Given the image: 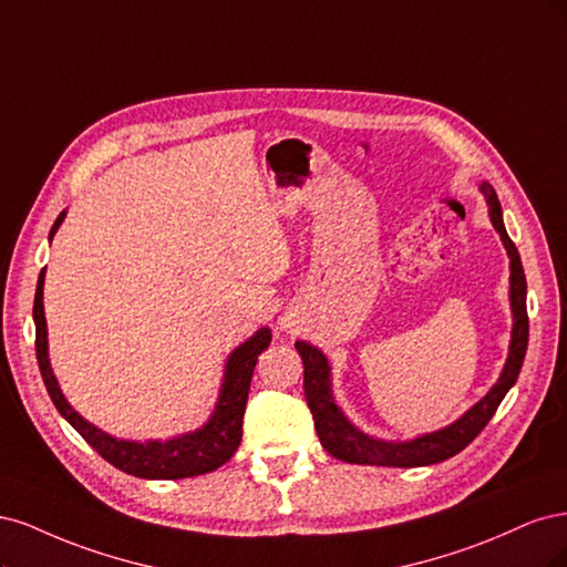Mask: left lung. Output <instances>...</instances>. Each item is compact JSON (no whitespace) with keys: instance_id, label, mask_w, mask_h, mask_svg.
Wrapping results in <instances>:
<instances>
[{"instance_id":"8db88e82","label":"left lung","mask_w":567,"mask_h":567,"mask_svg":"<svg viewBox=\"0 0 567 567\" xmlns=\"http://www.w3.org/2000/svg\"><path fill=\"white\" fill-rule=\"evenodd\" d=\"M487 203L489 221L502 237V245L508 254V301H511V316H514V327H511V341H508V355L504 362V370L497 379L495 386H492L476 405L468 408L460 419H454L452 424L422 433L410 441H381L370 433L360 431L343 410L337 405L334 393H332V364L327 355L318 349V346L308 341H297V351L303 360V393L308 400V408L313 412L316 431L322 447L332 456L349 464H364V466H395V468H414V466H429L445 462L456 452H462L473 437H476L497 412L499 403L508 389L514 386L523 358L527 351V285H525V272L520 264V254L516 245L511 243V237L504 228L502 218V205L497 199L495 188L489 184L478 186Z\"/></svg>"}]
</instances>
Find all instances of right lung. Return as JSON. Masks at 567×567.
Here are the masks:
<instances>
[{"mask_svg":"<svg viewBox=\"0 0 567 567\" xmlns=\"http://www.w3.org/2000/svg\"><path fill=\"white\" fill-rule=\"evenodd\" d=\"M65 214L68 212L63 209L56 218V224L51 226L49 243L61 228ZM44 272L47 268L40 272L38 291H34V306H32L34 349H38V362H40L44 386L65 422L75 429L105 462H111L115 468L130 473V476H136V478L178 481V478L203 476V473L224 466L243 441V416H245V405L249 395V383H251V374H254V368H257L259 355L268 349L270 343L268 327H261V330L254 332L226 358L221 389H218L214 412L209 414V419L203 426L167 437V441H126V437L111 435L103 429L86 422V419L68 403V398L59 386V379L53 374L51 360H49V339H47L49 332H47V318H44Z\"/></svg>","mask_w":567,"mask_h":567,"instance_id":"add662e5","label":"right lung"}]
</instances>
